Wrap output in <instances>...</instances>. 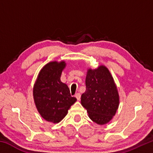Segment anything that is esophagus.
<instances>
[{
  "mask_svg": "<svg viewBox=\"0 0 153 153\" xmlns=\"http://www.w3.org/2000/svg\"><path fill=\"white\" fill-rule=\"evenodd\" d=\"M75 97L77 98V100H80V97H81V95H80L79 93H76V95H75Z\"/></svg>",
  "mask_w": 153,
  "mask_h": 153,
  "instance_id": "obj_1",
  "label": "esophagus"
}]
</instances>
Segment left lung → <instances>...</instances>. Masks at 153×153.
I'll list each match as a JSON object with an SVG mask.
<instances>
[{"mask_svg": "<svg viewBox=\"0 0 153 153\" xmlns=\"http://www.w3.org/2000/svg\"><path fill=\"white\" fill-rule=\"evenodd\" d=\"M86 89L82 94L81 104L87 110L90 120L105 125L112 120L120 105L117 86L106 66L87 69Z\"/></svg>", "mask_w": 153, "mask_h": 153, "instance_id": "8db88e82", "label": "left lung"}]
</instances>
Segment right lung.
<instances>
[{"label":"right lung","mask_w":153,"mask_h":153,"mask_svg":"<svg viewBox=\"0 0 153 153\" xmlns=\"http://www.w3.org/2000/svg\"><path fill=\"white\" fill-rule=\"evenodd\" d=\"M65 61L49 62L42 67L33 85V97L36 107L44 120L58 123L67 115L76 102L67 85L61 81Z\"/></svg>","instance_id":"add662e5"}]
</instances>
